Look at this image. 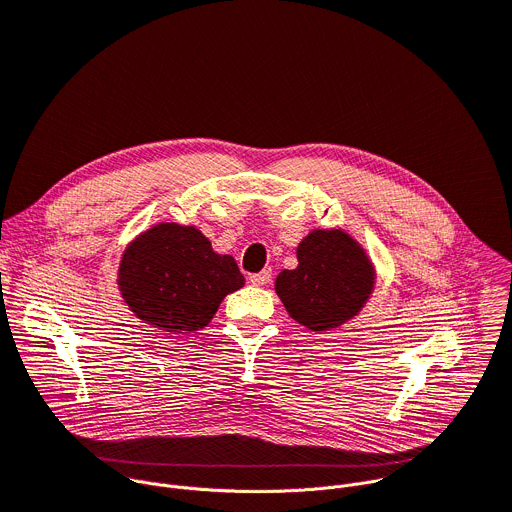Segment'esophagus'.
Wrapping results in <instances>:
<instances>
[{"mask_svg": "<svg viewBox=\"0 0 512 512\" xmlns=\"http://www.w3.org/2000/svg\"><path fill=\"white\" fill-rule=\"evenodd\" d=\"M249 281H251L253 285H267V283L271 281V269H263V271H259V273H251V275H249Z\"/></svg>", "mask_w": 512, "mask_h": 512, "instance_id": "34e87169", "label": "esophagus"}]
</instances>
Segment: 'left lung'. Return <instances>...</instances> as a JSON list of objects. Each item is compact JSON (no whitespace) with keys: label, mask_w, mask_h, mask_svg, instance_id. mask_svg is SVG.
Listing matches in <instances>:
<instances>
[{"label":"left lung","mask_w":512,"mask_h":512,"mask_svg":"<svg viewBox=\"0 0 512 512\" xmlns=\"http://www.w3.org/2000/svg\"><path fill=\"white\" fill-rule=\"evenodd\" d=\"M296 269L275 279L285 310L310 330H330L358 314L373 289V267L342 231H314L298 247Z\"/></svg>","instance_id":"obj_1"}]
</instances>
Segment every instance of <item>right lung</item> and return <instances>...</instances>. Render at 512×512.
<instances>
[{
  "label": "right lung",
  "instance_id": "right-lung-1",
  "mask_svg": "<svg viewBox=\"0 0 512 512\" xmlns=\"http://www.w3.org/2000/svg\"><path fill=\"white\" fill-rule=\"evenodd\" d=\"M243 283L231 255H216L200 231L176 223L137 237L119 267V289L131 312L172 334L204 328Z\"/></svg>",
  "mask_w": 512,
  "mask_h": 512
}]
</instances>
